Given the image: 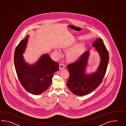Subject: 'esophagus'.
<instances>
[{"label":"esophagus","mask_w":126,"mask_h":126,"mask_svg":"<svg viewBox=\"0 0 126 126\" xmlns=\"http://www.w3.org/2000/svg\"><path fill=\"white\" fill-rule=\"evenodd\" d=\"M65 67V65L63 64H59V69H63Z\"/></svg>","instance_id":"esophagus-1"}]
</instances>
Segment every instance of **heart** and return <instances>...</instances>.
Returning <instances> with one entry per match:
<instances>
[{"mask_svg": "<svg viewBox=\"0 0 126 126\" xmlns=\"http://www.w3.org/2000/svg\"><path fill=\"white\" fill-rule=\"evenodd\" d=\"M85 46L83 44H77L72 47L67 51L66 58L69 62H76L81 57L84 52ZM57 55H59L58 51H56Z\"/></svg>", "mask_w": 126, "mask_h": 126, "instance_id": "heart-1", "label": "heart"}]
</instances>
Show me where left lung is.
I'll return each instance as SVG.
<instances>
[{
	"label": "left lung",
	"mask_w": 126,
	"mask_h": 126,
	"mask_svg": "<svg viewBox=\"0 0 126 126\" xmlns=\"http://www.w3.org/2000/svg\"><path fill=\"white\" fill-rule=\"evenodd\" d=\"M93 46L96 47L101 57L99 66L95 73L90 75L85 74L89 51H85L79 60L67 65L69 73L67 87L75 95L82 96L92 93L100 85L105 75L109 60L108 51L101 39H96Z\"/></svg>",
	"instance_id": "8db88e82"
}]
</instances>
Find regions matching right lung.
Wrapping results in <instances>:
<instances>
[{
	"label": "right lung",
	"mask_w": 126,
	"mask_h": 126,
	"mask_svg": "<svg viewBox=\"0 0 126 126\" xmlns=\"http://www.w3.org/2000/svg\"><path fill=\"white\" fill-rule=\"evenodd\" d=\"M29 35L21 40L14 52V61L19 80L25 89L32 94L39 95L49 87L54 73L59 70V64L48 54H44L33 65L25 62L23 55Z\"/></svg>",
	"instance_id": "1"
}]
</instances>
